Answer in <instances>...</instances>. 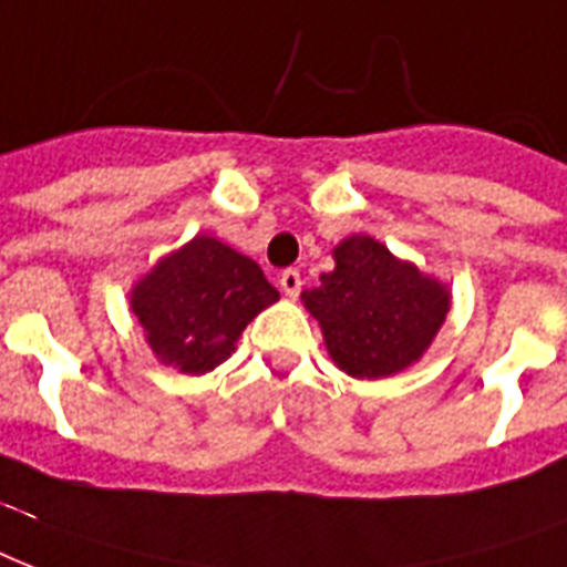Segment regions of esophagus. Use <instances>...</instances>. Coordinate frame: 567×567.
I'll use <instances>...</instances> for the list:
<instances>
[{"instance_id":"34e87169","label":"esophagus","mask_w":567,"mask_h":567,"mask_svg":"<svg viewBox=\"0 0 567 567\" xmlns=\"http://www.w3.org/2000/svg\"><path fill=\"white\" fill-rule=\"evenodd\" d=\"M280 289H284V296L289 298H296L298 292H301V275H298L296 269H287V271H280Z\"/></svg>"}]
</instances>
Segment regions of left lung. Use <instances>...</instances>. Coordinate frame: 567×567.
<instances>
[{
	"mask_svg": "<svg viewBox=\"0 0 567 567\" xmlns=\"http://www.w3.org/2000/svg\"><path fill=\"white\" fill-rule=\"evenodd\" d=\"M331 254L333 269L301 292L331 361L367 381L414 367L446 322L452 289L370 234L346 236Z\"/></svg>",
	"mask_w": 567,
	"mask_h": 567,
	"instance_id": "left-lung-1",
	"label": "left lung"
}]
</instances>
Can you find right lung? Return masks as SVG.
I'll return each instance as SVG.
<instances>
[{
    "instance_id": "obj_1",
    "label": "right lung",
    "mask_w": 567,
    "mask_h": 567,
    "mask_svg": "<svg viewBox=\"0 0 567 567\" xmlns=\"http://www.w3.org/2000/svg\"><path fill=\"white\" fill-rule=\"evenodd\" d=\"M278 298L251 257L197 234L135 280L130 310L156 361L204 375L236 352L248 322Z\"/></svg>"
}]
</instances>
